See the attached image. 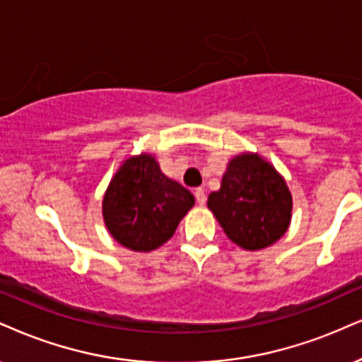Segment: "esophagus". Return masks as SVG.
I'll use <instances>...</instances> for the list:
<instances>
[{"instance_id":"34e87169","label":"esophagus","mask_w":362,"mask_h":362,"mask_svg":"<svg viewBox=\"0 0 362 362\" xmlns=\"http://www.w3.org/2000/svg\"><path fill=\"white\" fill-rule=\"evenodd\" d=\"M194 198H196V203H198L199 206H203V204L206 203V194H204V189L203 188L194 189Z\"/></svg>"}]
</instances>
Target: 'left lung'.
Returning a JSON list of instances; mask_svg holds the SVG:
<instances>
[{
  "instance_id": "left-lung-1",
  "label": "left lung",
  "mask_w": 362,
  "mask_h": 362,
  "mask_svg": "<svg viewBox=\"0 0 362 362\" xmlns=\"http://www.w3.org/2000/svg\"><path fill=\"white\" fill-rule=\"evenodd\" d=\"M208 208L231 242L260 250L287 231L292 196L272 164L257 154H242L230 160L220 191L209 194Z\"/></svg>"
}]
</instances>
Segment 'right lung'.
Here are the masks:
<instances>
[{
    "mask_svg": "<svg viewBox=\"0 0 362 362\" xmlns=\"http://www.w3.org/2000/svg\"><path fill=\"white\" fill-rule=\"evenodd\" d=\"M194 204L193 194L160 173L149 154L129 158L104 196V220L110 235L134 252H151L174 235Z\"/></svg>",
    "mask_w": 362,
    "mask_h": 362,
    "instance_id": "right-lung-1",
    "label": "right lung"
}]
</instances>
